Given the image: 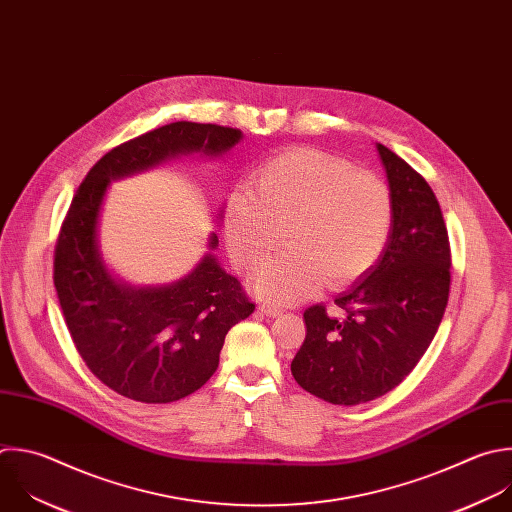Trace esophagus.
<instances>
[{
	"mask_svg": "<svg viewBox=\"0 0 512 512\" xmlns=\"http://www.w3.org/2000/svg\"><path fill=\"white\" fill-rule=\"evenodd\" d=\"M259 309H261L265 315H279V313H281V307H279L277 303H273V301H263V303H259Z\"/></svg>",
	"mask_w": 512,
	"mask_h": 512,
	"instance_id": "obj_1",
	"label": "esophagus"
}]
</instances>
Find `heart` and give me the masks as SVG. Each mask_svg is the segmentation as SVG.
Listing matches in <instances>:
<instances>
[{"label": "heart", "instance_id": "b5f03b06", "mask_svg": "<svg viewBox=\"0 0 512 512\" xmlns=\"http://www.w3.org/2000/svg\"><path fill=\"white\" fill-rule=\"evenodd\" d=\"M392 219V193L380 177L313 148H291L267 158L249 189L231 193L225 239L237 269L251 273L283 231L289 251L255 283L265 295L293 299L362 277L382 255Z\"/></svg>", "mask_w": 512, "mask_h": 512}]
</instances>
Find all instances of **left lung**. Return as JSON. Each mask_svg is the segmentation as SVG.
I'll use <instances>...</instances> for the list:
<instances>
[{"mask_svg":"<svg viewBox=\"0 0 512 512\" xmlns=\"http://www.w3.org/2000/svg\"><path fill=\"white\" fill-rule=\"evenodd\" d=\"M394 201L388 243L348 291L303 311L305 339L291 362L309 394L356 406L394 390L420 362L442 321L450 293L446 223L424 177L378 144Z\"/></svg>","mask_w":512,"mask_h":512,"instance_id":"1","label":"left lung"}]
</instances>
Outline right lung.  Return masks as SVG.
Here are the masks:
<instances>
[{"label":"right lung","instance_id":"add662e5","mask_svg":"<svg viewBox=\"0 0 512 512\" xmlns=\"http://www.w3.org/2000/svg\"><path fill=\"white\" fill-rule=\"evenodd\" d=\"M239 140V128L219 124L154 128L106 152L72 199L54 251L56 293L80 358L124 398L166 404L197 392L219 368L227 331L255 303L211 253L173 285L132 289L114 281L96 245L108 183L181 152L219 154ZM217 243L213 235L209 247Z\"/></svg>","mask_w":512,"mask_h":512}]
</instances>
